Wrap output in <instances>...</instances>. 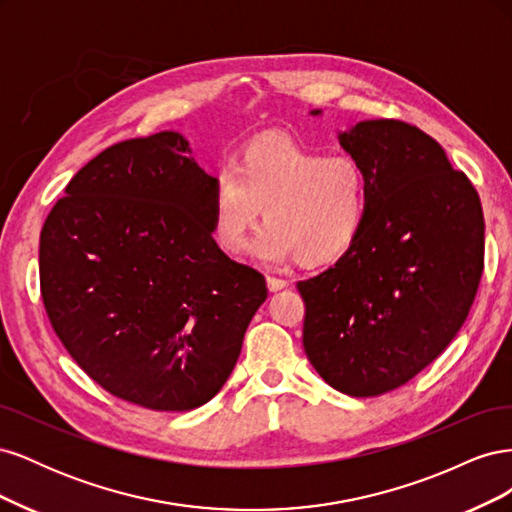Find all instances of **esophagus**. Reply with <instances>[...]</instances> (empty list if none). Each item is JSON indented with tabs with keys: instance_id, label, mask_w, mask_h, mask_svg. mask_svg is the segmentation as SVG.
Here are the masks:
<instances>
[{
	"instance_id": "esophagus-1",
	"label": "esophagus",
	"mask_w": 512,
	"mask_h": 512,
	"mask_svg": "<svg viewBox=\"0 0 512 512\" xmlns=\"http://www.w3.org/2000/svg\"><path fill=\"white\" fill-rule=\"evenodd\" d=\"M288 284L290 282H286V280H280V277H267V288L271 290V292H280V290H284V288H288Z\"/></svg>"
}]
</instances>
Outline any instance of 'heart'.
Instances as JSON below:
<instances>
[{
  "instance_id": "b5f03b06",
  "label": "heart",
  "mask_w": 512,
  "mask_h": 512,
  "mask_svg": "<svg viewBox=\"0 0 512 512\" xmlns=\"http://www.w3.org/2000/svg\"><path fill=\"white\" fill-rule=\"evenodd\" d=\"M369 207L365 168L350 156H324L286 138L247 145L235 168H220L211 188V230L239 252L265 209L250 252L265 262L297 256L301 265L342 258L361 237Z\"/></svg>"
}]
</instances>
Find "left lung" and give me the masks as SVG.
Wrapping results in <instances>:
<instances>
[{
	"label": "left lung",
	"instance_id": "obj_1",
	"mask_svg": "<svg viewBox=\"0 0 512 512\" xmlns=\"http://www.w3.org/2000/svg\"><path fill=\"white\" fill-rule=\"evenodd\" d=\"M337 138L367 173V220L333 267L297 284L303 348L335 391L376 397L436 361L466 322L485 220L470 179L416 126L367 119Z\"/></svg>",
	"mask_w": 512,
	"mask_h": 512
}]
</instances>
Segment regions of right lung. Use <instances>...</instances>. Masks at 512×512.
<instances>
[{"mask_svg":"<svg viewBox=\"0 0 512 512\" xmlns=\"http://www.w3.org/2000/svg\"><path fill=\"white\" fill-rule=\"evenodd\" d=\"M179 132L104 149L40 232V288L61 344L111 395L185 412L218 395L267 299L211 230L213 177Z\"/></svg>","mask_w":512,"mask_h":512,"instance_id":"1","label":"right lung"}]
</instances>
